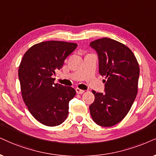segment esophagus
I'll list each match as a JSON object with an SVG mask.
<instances>
[{
	"mask_svg": "<svg viewBox=\"0 0 156 156\" xmlns=\"http://www.w3.org/2000/svg\"><path fill=\"white\" fill-rule=\"evenodd\" d=\"M76 92L77 94H82L84 93V90L80 89V88H76Z\"/></svg>",
	"mask_w": 156,
	"mask_h": 156,
	"instance_id": "34e87169",
	"label": "esophagus"
}]
</instances>
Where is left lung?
<instances>
[{"instance_id": "8db88e82", "label": "left lung", "mask_w": 156, "mask_h": 156, "mask_svg": "<svg viewBox=\"0 0 156 156\" xmlns=\"http://www.w3.org/2000/svg\"><path fill=\"white\" fill-rule=\"evenodd\" d=\"M97 52L99 73L105 76L104 93L93 90L92 118L102 126H112L126 116L137 94L140 67L132 51L124 44L103 37L91 42Z\"/></svg>"}]
</instances>
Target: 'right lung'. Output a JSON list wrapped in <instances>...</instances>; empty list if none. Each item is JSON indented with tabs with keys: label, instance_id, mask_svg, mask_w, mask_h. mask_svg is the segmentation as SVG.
I'll return each instance as SVG.
<instances>
[{
	"label": "right lung",
	"instance_id": "obj_1",
	"mask_svg": "<svg viewBox=\"0 0 156 156\" xmlns=\"http://www.w3.org/2000/svg\"><path fill=\"white\" fill-rule=\"evenodd\" d=\"M77 44L46 41L32 46L19 68L23 100L30 113L48 126L62 124L69 113V103L76 95L74 88L55 84L52 78Z\"/></svg>",
	"mask_w": 156,
	"mask_h": 156
}]
</instances>
